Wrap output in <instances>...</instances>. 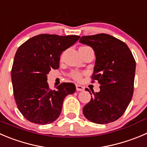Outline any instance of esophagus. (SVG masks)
<instances>
[{
    "label": "esophagus",
    "mask_w": 147,
    "mask_h": 147,
    "mask_svg": "<svg viewBox=\"0 0 147 147\" xmlns=\"http://www.w3.org/2000/svg\"><path fill=\"white\" fill-rule=\"evenodd\" d=\"M76 89L77 91H83L84 89V87L82 86V85H79V84H76Z\"/></svg>",
    "instance_id": "esophagus-1"
}]
</instances>
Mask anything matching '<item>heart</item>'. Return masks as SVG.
<instances>
[{
  "mask_svg": "<svg viewBox=\"0 0 147 147\" xmlns=\"http://www.w3.org/2000/svg\"><path fill=\"white\" fill-rule=\"evenodd\" d=\"M91 50V48L89 47H88V46H82V47H81L79 50V53L82 55V53H83L84 51H86V50ZM82 75H83V74L78 71H72L71 72V74H70V76H71L72 79H75V80L76 81L81 80V79H82Z\"/></svg>",
  "mask_w": 147,
  "mask_h": 147,
  "instance_id": "obj_1",
  "label": "heart"
}]
</instances>
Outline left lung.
<instances>
[{"mask_svg":"<svg viewBox=\"0 0 147 147\" xmlns=\"http://www.w3.org/2000/svg\"><path fill=\"white\" fill-rule=\"evenodd\" d=\"M79 42L93 48L96 61L92 79L100 84V92L92 91L94 95L84 107V115L97 124L115 121L125 113L133 97L134 56L125 42L110 34L83 36ZM85 90L89 92L87 88Z\"/></svg>","mask_w":147,"mask_h":147,"instance_id":"1","label":"left lung"}]
</instances>
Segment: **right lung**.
<instances>
[{
    "mask_svg": "<svg viewBox=\"0 0 147 147\" xmlns=\"http://www.w3.org/2000/svg\"><path fill=\"white\" fill-rule=\"evenodd\" d=\"M79 37L42 34L18 48L11 70L13 94L18 109L30 122L45 125L55 121L65 97L76 92L73 83H62L52 90L47 77L52 68H59L61 53Z\"/></svg>",
    "mask_w": 147,
    "mask_h": 147,
    "instance_id": "right-lung-1",
    "label": "right lung"
}]
</instances>
